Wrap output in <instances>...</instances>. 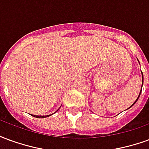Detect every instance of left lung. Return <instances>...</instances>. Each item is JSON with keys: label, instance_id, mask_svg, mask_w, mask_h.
Instances as JSON below:
<instances>
[{"label": "left lung", "instance_id": "1", "mask_svg": "<svg viewBox=\"0 0 149 149\" xmlns=\"http://www.w3.org/2000/svg\"><path fill=\"white\" fill-rule=\"evenodd\" d=\"M143 79H144V77H143V73H142V84H143V82H144V81H143ZM141 89H142V86H141ZM141 93H140V94H139V96H138L137 99H136V101H135L134 103L132 104L131 106L129 107V108H128V109H130V108H131V107L132 106V105H134V104L136 103V101H137V100H138V99H139V97H140V96H141Z\"/></svg>", "mask_w": 149, "mask_h": 149}]
</instances>
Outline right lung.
<instances>
[{"label":"right lung","instance_id":"obj_1","mask_svg":"<svg viewBox=\"0 0 149 149\" xmlns=\"http://www.w3.org/2000/svg\"><path fill=\"white\" fill-rule=\"evenodd\" d=\"M52 115V114H51ZM51 115H48V116H35L33 115V116L37 117V118H45V117H48V116H50Z\"/></svg>","mask_w":149,"mask_h":149}]
</instances>
